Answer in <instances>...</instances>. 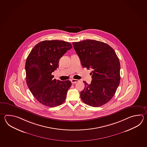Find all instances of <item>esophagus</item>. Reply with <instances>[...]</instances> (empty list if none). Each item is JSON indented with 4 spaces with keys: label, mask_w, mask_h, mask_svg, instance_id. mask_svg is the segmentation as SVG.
I'll use <instances>...</instances> for the list:
<instances>
[{
    "label": "esophagus",
    "mask_w": 147,
    "mask_h": 147,
    "mask_svg": "<svg viewBox=\"0 0 147 147\" xmlns=\"http://www.w3.org/2000/svg\"><path fill=\"white\" fill-rule=\"evenodd\" d=\"M71 81L72 83L74 84V83H76L79 82V80H76V79H72V80H71Z\"/></svg>",
    "instance_id": "obj_1"
}]
</instances>
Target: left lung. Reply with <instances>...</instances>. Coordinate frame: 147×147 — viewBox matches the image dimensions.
Listing matches in <instances>:
<instances>
[{
  "label": "left lung",
  "instance_id": "1",
  "mask_svg": "<svg viewBox=\"0 0 147 147\" xmlns=\"http://www.w3.org/2000/svg\"><path fill=\"white\" fill-rule=\"evenodd\" d=\"M72 44L82 66L93 69L91 83L83 81L85 88L81 91V99L92 107L107 103L120 83V62L116 52L110 45L94 40Z\"/></svg>",
  "mask_w": 147,
  "mask_h": 147
}]
</instances>
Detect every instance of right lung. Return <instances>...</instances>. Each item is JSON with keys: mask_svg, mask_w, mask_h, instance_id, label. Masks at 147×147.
I'll use <instances>...</instances> for the list:
<instances>
[{"mask_svg": "<svg viewBox=\"0 0 147 147\" xmlns=\"http://www.w3.org/2000/svg\"><path fill=\"white\" fill-rule=\"evenodd\" d=\"M72 48L70 43L62 40H45L35 45L27 57V85L35 98L45 106L56 107L65 100L72 83L69 80L53 79L52 73L59 67L61 57Z\"/></svg>", "mask_w": 147, "mask_h": 147, "instance_id": "add662e5", "label": "right lung"}]
</instances>
